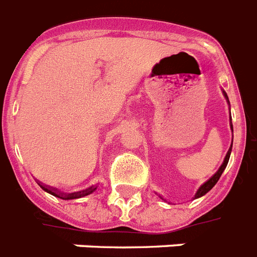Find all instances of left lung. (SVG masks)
Returning a JSON list of instances; mask_svg holds the SVG:
<instances>
[{"mask_svg": "<svg viewBox=\"0 0 257 257\" xmlns=\"http://www.w3.org/2000/svg\"><path fill=\"white\" fill-rule=\"evenodd\" d=\"M223 93H224L225 99H228V96H227V94H225V91H223ZM231 130L233 131L232 123H231ZM231 151H232V145H231V147H229L228 153H227V155H225V158H224V162H223V164H221V166H220V168L217 170L216 174H215V175L211 176L210 179L207 180L206 183L202 184V186L199 187V190L196 191V194H195V199H198V198H200V196H203V195H206L207 192H208V191H210L211 188H212V187L217 183V180H219V178H220L221 174H223V171H224L225 167H227V164H228L229 155H231ZM161 198H162V196H161Z\"/></svg>", "mask_w": 257, "mask_h": 257, "instance_id": "1", "label": "left lung"}]
</instances>
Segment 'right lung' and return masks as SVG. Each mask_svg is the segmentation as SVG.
<instances>
[{
  "mask_svg": "<svg viewBox=\"0 0 257 257\" xmlns=\"http://www.w3.org/2000/svg\"><path fill=\"white\" fill-rule=\"evenodd\" d=\"M41 186V188L44 191H46V192H49V194L54 195V196H57V198H61V199H65V200H70V199H78V198H82V196H86V195H90L91 192H94V191L96 190L95 186H91L89 187L87 190H83V191H78V192H73V194H65V192H62V191L57 190V188H53V187H49V186H45V184L42 183H38Z\"/></svg>",
  "mask_w": 257,
  "mask_h": 257,
  "instance_id": "obj_1",
  "label": "right lung"
}]
</instances>
